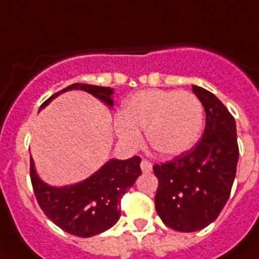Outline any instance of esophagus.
I'll return each mask as SVG.
<instances>
[{"instance_id": "esophagus-1", "label": "esophagus", "mask_w": 259, "mask_h": 259, "mask_svg": "<svg viewBox=\"0 0 259 259\" xmlns=\"http://www.w3.org/2000/svg\"><path fill=\"white\" fill-rule=\"evenodd\" d=\"M141 170H142V172H151L153 171V164L149 162V160L146 159H142V162H141Z\"/></svg>"}]
</instances>
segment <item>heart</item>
Instances as JSON below:
<instances>
[{
    "instance_id": "b5f03b06",
    "label": "heart",
    "mask_w": 259,
    "mask_h": 259,
    "mask_svg": "<svg viewBox=\"0 0 259 259\" xmlns=\"http://www.w3.org/2000/svg\"><path fill=\"white\" fill-rule=\"evenodd\" d=\"M204 122L201 101L191 92L146 89L126 100L116 121V133L127 146L141 141L146 127L149 146L162 156L186 153L197 142Z\"/></svg>"
}]
</instances>
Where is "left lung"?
<instances>
[{
    "label": "left lung",
    "instance_id": "8db88e82",
    "mask_svg": "<svg viewBox=\"0 0 259 259\" xmlns=\"http://www.w3.org/2000/svg\"><path fill=\"white\" fill-rule=\"evenodd\" d=\"M192 92L205 110L203 138L171 162L155 164V209L164 225L196 232L216 220L229 199L238 162L236 121L220 100L201 87Z\"/></svg>",
    "mask_w": 259,
    "mask_h": 259
}]
</instances>
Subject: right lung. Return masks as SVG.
Masks as SVG:
<instances>
[{
  "label": "right lung",
  "instance_id": "add662e5",
  "mask_svg": "<svg viewBox=\"0 0 259 259\" xmlns=\"http://www.w3.org/2000/svg\"><path fill=\"white\" fill-rule=\"evenodd\" d=\"M84 91L113 108V88L75 82L62 89L40 105L45 109L52 100L67 91ZM141 158L109 159L95 174L79 183L69 186H50L40 179L30 158L32 188L45 214L60 229L77 237H92L112 228L121 216V199L136 183L142 171Z\"/></svg>",
  "mask_w": 259,
  "mask_h": 259
}]
</instances>
